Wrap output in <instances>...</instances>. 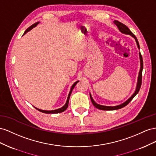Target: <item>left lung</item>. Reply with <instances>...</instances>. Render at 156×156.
I'll return each mask as SVG.
<instances>
[{"mask_svg": "<svg viewBox=\"0 0 156 156\" xmlns=\"http://www.w3.org/2000/svg\"><path fill=\"white\" fill-rule=\"evenodd\" d=\"M114 24H115V25L118 27V28L120 32H122V33L126 34H129V35H131L132 37H133V38L135 39V41L136 42L138 48H139V50H140V46H139V42H138V40H137L136 37L135 36V34H133L131 32V31L129 30V29L126 25L123 24L122 23H121V22H119V21H118L117 20H114ZM139 57H140V71H139V76H138V81H137L136 90L134 92V93H133V94L131 95V97L130 98H129V99L126 102H124L123 103H122L121 105H118V106H108L101 105H99V104L96 103L94 101V100L93 99V98H92L91 94H90L91 101L92 102L93 106H94L95 107H96L98 109L103 110H118V109H119V108H122L124 107V106H126L127 105H128L129 103V102L133 99V98H134V97L137 94V93H139V91L140 90V86H141V83H142V69H143V61H142V57L140 52H139Z\"/></svg>", "mask_w": 156, "mask_h": 156, "instance_id": "left-lung-1", "label": "left lung"}]
</instances>
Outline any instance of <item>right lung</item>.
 I'll return each mask as SVG.
<instances>
[{"mask_svg": "<svg viewBox=\"0 0 156 156\" xmlns=\"http://www.w3.org/2000/svg\"><path fill=\"white\" fill-rule=\"evenodd\" d=\"M38 23H39V22H37V23H34L33 25H32L31 26H30L28 29H26V30L25 31V33H24L23 35H24V34H26L27 33V32H29V30H30L32 29L33 28H34V27H36ZM78 82H79V81H76V82L73 84V85L72 86V87H71L70 91V92H69V94L68 97H67V100H66V103H65V105L63 106V107H61V108H58V109H56V110H41V109L37 108H35V107H34V108H36L37 110H38V111H40V112H43V113H46V114H57V113H60V112H64V111H65L66 108H67L68 106H69V99H70V96L71 93H72L73 90L74 89V87H75L76 84Z\"/></svg>", "mask_w": 156, "mask_h": 156, "instance_id": "add662e5", "label": "right lung"}]
</instances>
